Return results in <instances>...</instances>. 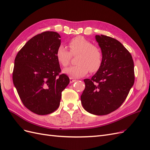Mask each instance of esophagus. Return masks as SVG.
<instances>
[{
	"label": "esophagus",
	"mask_w": 150,
	"mask_h": 150,
	"mask_svg": "<svg viewBox=\"0 0 150 150\" xmlns=\"http://www.w3.org/2000/svg\"><path fill=\"white\" fill-rule=\"evenodd\" d=\"M75 81H76V79H74L73 78H70V83H74V82H75Z\"/></svg>",
	"instance_id": "1"
}]
</instances>
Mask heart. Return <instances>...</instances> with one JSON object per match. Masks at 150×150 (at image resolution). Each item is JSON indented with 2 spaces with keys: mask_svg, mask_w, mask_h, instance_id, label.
Listing matches in <instances>:
<instances>
[{
  "mask_svg": "<svg viewBox=\"0 0 150 150\" xmlns=\"http://www.w3.org/2000/svg\"><path fill=\"white\" fill-rule=\"evenodd\" d=\"M69 51L63 46H59L56 56L59 64L63 67L69 64L72 56L78 55L77 64L64 69L63 72L72 78L83 77L88 73L96 72L103 64V52L98 46L83 36H76L68 43Z\"/></svg>",
  "mask_w": 150,
  "mask_h": 150,
  "instance_id": "1",
  "label": "heart"
}]
</instances>
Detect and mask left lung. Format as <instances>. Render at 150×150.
<instances>
[{
	"label": "left lung",
	"instance_id": "8db88e82",
	"mask_svg": "<svg viewBox=\"0 0 150 150\" xmlns=\"http://www.w3.org/2000/svg\"><path fill=\"white\" fill-rule=\"evenodd\" d=\"M103 52V64L91 79H85L81 96L86 111L95 115H106L119 108L134 84V62L129 52L118 40L96 35Z\"/></svg>",
	"mask_w": 150,
	"mask_h": 150
}]
</instances>
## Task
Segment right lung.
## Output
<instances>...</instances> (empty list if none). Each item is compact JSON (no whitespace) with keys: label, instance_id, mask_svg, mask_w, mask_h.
<instances>
[{"label":"right lung","instance_id":"right-lung-1","mask_svg":"<svg viewBox=\"0 0 150 150\" xmlns=\"http://www.w3.org/2000/svg\"><path fill=\"white\" fill-rule=\"evenodd\" d=\"M61 36L53 31L36 35L18 52L12 73L13 83L24 105L39 115L55 111L61 93L69 79L61 69L56 56Z\"/></svg>","mask_w":150,"mask_h":150}]
</instances>
